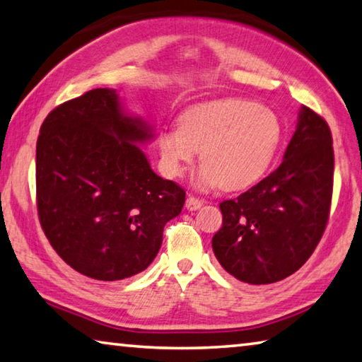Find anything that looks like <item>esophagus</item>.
Masks as SVG:
<instances>
[{
	"instance_id": "obj_1",
	"label": "esophagus",
	"mask_w": 362,
	"mask_h": 362,
	"mask_svg": "<svg viewBox=\"0 0 362 362\" xmlns=\"http://www.w3.org/2000/svg\"><path fill=\"white\" fill-rule=\"evenodd\" d=\"M201 206H203V199L194 198V196H188V198H187L185 207L188 211H196V209H199Z\"/></svg>"
}]
</instances>
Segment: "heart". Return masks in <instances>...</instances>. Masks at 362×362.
Returning a JSON list of instances; mask_svg holds the SVG:
<instances>
[{
  "label": "heart",
  "instance_id": "obj_1",
  "mask_svg": "<svg viewBox=\"0 0 362 362\" xmlns=\"http://www.w3.org/2000/svg\"><path fill=\"white\" fill-rule=\"evenodd\" d=\"M281 139L283 126L272 108L244 99H218L185 110L179 127L159 132L158 148L173 177L182 175L201 149L199 185L238 192L267 173Z\"/></svg>",
  "mask_w": 362,
  "mask_h": 362
}]
</instances>
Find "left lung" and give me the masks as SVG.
Instances as JSON below:
<instances>
[{
  "label": "left lung",
  "instance_id": "1",
  "mask_svg": "<svg viewBox=\"0 0 362 362\" xmlns=\"http://www.w3.org/2000/svg\"><path fill=\"white\" fill-rule=\"evenodd\" d=\"M332 183V134L320 115L302 107L279 168L220 203L222 228L212 238L220 265L247 284H272L296 273L326 230Z\"/></svg>",
  "mask_w": 362,
  "mask_h": 362
}]
</instances>
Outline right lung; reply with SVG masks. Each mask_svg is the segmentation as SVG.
I'll list each match as a JSON object with an SVG mask.
<instances>
[{
	"mask_svg": "<svg viewBox=\"0 0 362 362\" xmlns=\"http://www.w3.org/2000/svg\"><path fill=\"white\" fill-rule=\"evenodd\" d=\"M153 131L115 89H93L47 115L36 142V201L65 263L99 281L131 278L155 260L185 189L153 173L140 145Z\"/></svg>",
	"mask_w": 362,
	"mask_h": 362,
	"instance_id": "1",
	"label": "right lung"
}]
</instances>
